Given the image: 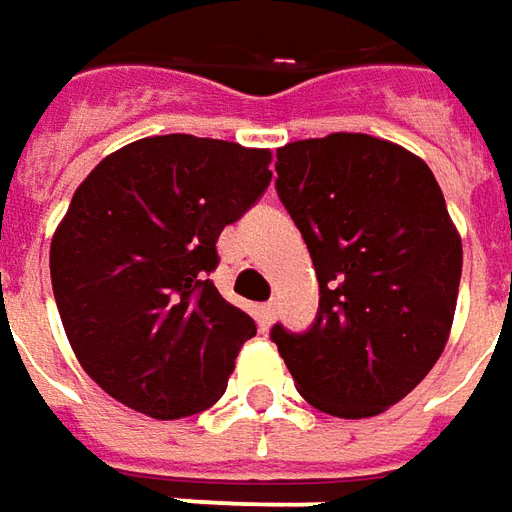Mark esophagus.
Here are the masks:
<instances>
[{
	"label": "esophagus",
	"mask_w": 512,
	"mask_h": 512,
	"mask_svg": "<svg viewBox=\"0 0 512 512\" xmlns=\"http://www.w3.org/2000/svg\"><path fill=\"white\" fill-rule=\"evenodd\" d=\"M263 316H266V322H274V316H277V302H266V305H263Z\"/></svg>",
	"instance_id": "1"
}]
</instances>
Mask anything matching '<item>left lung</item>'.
I'll return each mask as SVG.
<instances>
[{
	"label": "left lung",
	"instance_id": "left-lung-1",
	"mask_svg": "<svg viewBox=\"0 0 512 512\" xmlns=\"http://www.w3.org/2000/svg\"><path fill=\"white\" fill-rule=\"evenodd\" d=\"M277 196L319 280L314 328H271L325 415L387 412L429 375L457 311L460 232L429 165L389 139L328 134L277 148Z\"/></svg>",
	"mask_w": 512,
	"mask_h": 512
}]
</instances>
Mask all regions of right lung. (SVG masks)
I'll return each instance as SVG.
<instances>
[{"label":"right lung","instance_id":"right-lung-1","mask_svg":"<svg viewBox=\"0 0 512 512\" xmlns=\"http://www.w3.org/2000/svg\"><path fill=\"white\" fill-rule=\"evenodd\" d=\"M269 148L145 137L97 165L50 243L52 294L86 375L156 420L210 409L255 319L207 280L215 241L271 182Z\"/></svg>","mask_w":512,"mask_h":512}]
</instances>
